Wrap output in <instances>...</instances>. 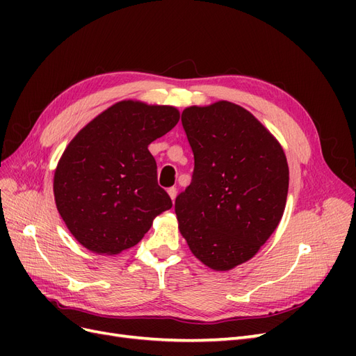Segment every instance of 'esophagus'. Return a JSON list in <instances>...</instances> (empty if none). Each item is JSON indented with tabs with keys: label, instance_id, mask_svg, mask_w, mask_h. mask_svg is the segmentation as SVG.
I'll list each match as a JSON object with an SVG mask.
<instances>
[{
	"label": "esophagus",
	"instance_id": "1",
	"mask_svg": "<svg viewBox=\"0 0 356 356\" xmlns=\"http://www.w3.org/2000/svg\"><path fill=\"white\" fill-rule=\"evenodd\" d=\"M168 195H169V197L172 199V202H174L175 197H177V188H175V187L168 188Z\"/></svg>",
	"mask_w": 356,
	"mask_h": 356
}]
</instances>
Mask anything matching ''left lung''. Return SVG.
Masks as SVG:
<instances>
[{"mask_svg": "<svg viewBox=\"0 0 356 356\" xmlns=\"http://www.w3.org/2000/svg\"><path fill=\"white\" fill-rule=\"evenodd\" d=\"M181 122L195 172L175 200L178 227L197 260L230 270L251 260L282 220L286 157L277 139L233 102L188 106Z\"/></svg>", "mask_w": 356, "mask_h": 356, "instance_id": "left-lung-1", "label": "left lung"}]
</instances>
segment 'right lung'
<instances>
[{"label":"right lung","instance_id":"obj_1","mask_svg":"<svg viewBox=\"0 0 356 356\" xmlns=\"http://www.w3.org/2000/svg\"><path fill=\"white\" fill-rule=\"evenodd\" d=\"M179 120L170 105L126 99L96 115L75 135L53 178L56 208L89 251L114 255L135 246L153 220L172 208L157 184L148 145Z\"/></svg>","mask_w":356,"mask_h":356}]
</instances>
